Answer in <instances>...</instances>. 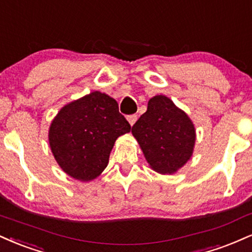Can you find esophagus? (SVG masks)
<instances>
[{"label": "esophagus", "mask_w": 252, "mask_h": 252, "mask_svg": "<svg viewBox=\"0 0 252 252\" xmlns=\"http://www.w3.org/2000/svg\"><path fill=\"white\" fill-rule=\"evenodd\" d=\"M126 120H128L130 126H134L136 121H137V115H129V116L126 117Z\"/></svg>", "instance_id": "34e87169"}]
</instances>
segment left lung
Returning <instances> with one entry per match:
<instances>
[{
    "mask_svg": "<svg viewBox=\"0 0 252 252\" xmlns=\"http://www.w3.org/2000/svg\"><path fill=\"white\" fill-rule=\"evenodd\" d=\"M150 168L162 175L177 172L191 158L196 130L190 117L169 97L156 95L131 128Z\"/></svg>",
    "mask_w": 252,
    "mask_h": 252,
    "instance_id": "1",
    "label": "left lung"
}]
</instances>
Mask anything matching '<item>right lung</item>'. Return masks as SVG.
<instances>
[{
  "mask_svg": "<svg viewBox=\"0 0 252 252\" xmlns=\"http://www.w3.org/2000/svg\"><path fill=\"white\" fill-rule=\"evenodd\" d=\"M130 128L116 99L93 92L61 108L48 138L61 169L75 180L90 182L107 168L115 142Z\"/></svg>",
  "mask_w": 252,
  "mask_h": 252,
  "instance_id": "right-lung-1",
  "label": "right lung"
}]
</instances>
